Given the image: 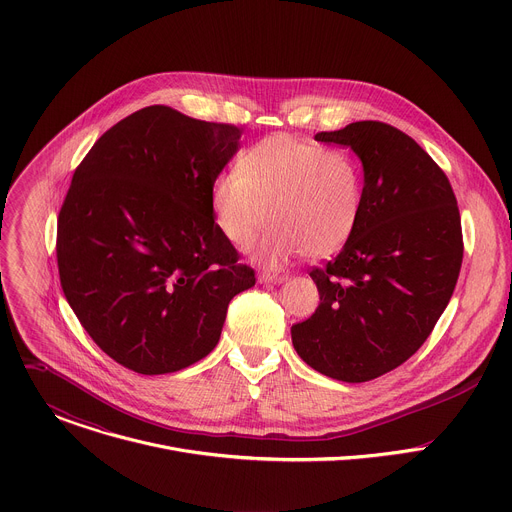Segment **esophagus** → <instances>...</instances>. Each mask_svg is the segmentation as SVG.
<instances>
[{
    "instance_id": "esophagus-1",
    "label": "esophagus",
    "mask_w": 512,
    "mask_h": 512,
    "mask_svg": "<svg viewBox=\"0 0 512 512\" xmlns=\"http://www.w3.org/2000/svg\"><path fill=\"white\" fill-rule=\"evenodd\" d=\"M285 279H287L285 275H277V273H259L261 283H281Z\"/></svg>"
}]
</instances>
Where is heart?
Segmentation results:
<instances>
[{"mask_svg":"<svg viewBox=\"0 0 512 512\" xmlns=\"http://www.w3.org/2000/svg\"><path fill=\"white\" fill-rule=\"evenodd\" d=\"M362 196L356 156L277 133L212 180L210 212L218 233L241 251L271 223L257 257L277 267L298 253L324 259L340 251L358 225Z\"/></svg>","mask_w":512,"mask_h":512,"instance_id":"b5f03b06","label":"heart"}]
</instances>
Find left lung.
Listing matches in <instances>:
<instances>
[{"instance_id": "left-lung-1", "label": "left lung", "mask_w": 512, "mask_h": 512, "mask_svg": "<svg viewBox=\"0 0 512 512\" xmlns=\"http://www.w3.org/2000/svg\"><path fill=\"white\" fill-rule=\"evenodd\" d=\"M316 139L354 150L364 196L342 251L310 271L320 304L291 342L314 371L364 383L413 356L446 310L464 257L460 210L444 170L393 125L356 121Z\"/></svg>"}]
</instances>
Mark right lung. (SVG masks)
Instances as JSON below:
<instances>
[{
  "mask_svg": "<svg viewBox=\"0 0 512 512\" xmlns=\"http://www.w3.org/2000/svg\"><path fill=\"white\" fill-rule=\"evenodd\" d=\"M241 131L152 105L105 131L72 176L56 229L60 285L129 371L166 375L204 358L231 300L255 285L210 212Z\"/></svg>",
  "mask_w": 512,
  "mask_h": 512,
  "instance_id": "right-lung-1",
  "label": "right lung"
}]
</instances>
